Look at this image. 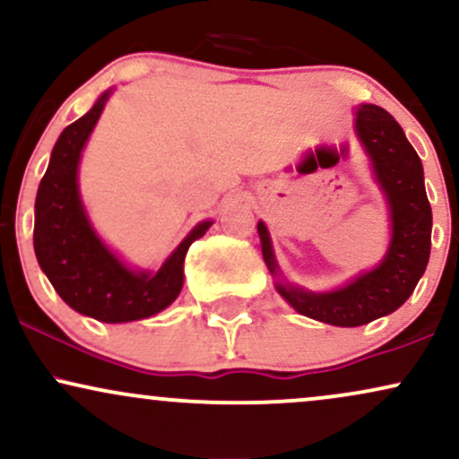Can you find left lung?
Returning <instances> with one entry per match:
<instances>
[{"mask_svg":"<svg viewBox=\"0 0 459 459\" xmlns=\"http://www.w3.org/2000/svg\"><path fill=\"white\" fill-rule=\"evenodd\" d=\"M355 134L368 153L389 212V247L377 267L333 290H307L284 278L267 226H256L275 290L292 310L335 327H361L395 312L421 280L432 247V207L425 195L423 164L402 126L377 104H359Z\"/></svg>","mask_w":459,"mask_h":459,"instance_id":"obj_1","label":"left lung"}]
</instances>
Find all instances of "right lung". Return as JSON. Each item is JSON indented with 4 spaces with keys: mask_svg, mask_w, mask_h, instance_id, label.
<instances>
[{
    "mask_svg": "<svg viewBox=\"0 0 459 459\" xmlns=\"http://www.w3.org/2000/svg\"><path fill=\"white\" fill-rule=\"evenodd\" d=\"M110 93L113 87L55 143L36 195L34 250L48 282L72 310L100 323H132L162 312L179 297L187 247L213 220L198 222L158 272L130 267L104 244L82 205L79 164Z\"/></svg>",
    "mask_w": 459,
    "mask_h": 459,
    "instance_id": "1",
    "label": "right lung"
}]
</instances>
